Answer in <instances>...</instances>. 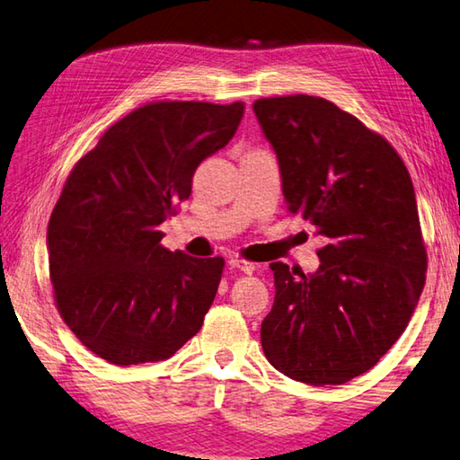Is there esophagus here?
Wrapping results in <instances>:
<instances>
[{"label": "esophagus", "instance_id": "obj_1", "mask_svg": "<svg viewBox=\"0 0 460 460\" xmlns=\"http://www.w3.org/2000/svg\"><path fill=\"white\" fill-rule=\"evenodd\" d=\"M228 264L232 268H238V270L244 272V274H252L256 270L254 262H248V260H242V258H230Z\"/></svg>", "mask_w": 460, "mask_h": 460}]
</instances>
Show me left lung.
Here are the masks:
<instances>
[{
    "label": "left lung",
    "mask_w": 460,
    "mask_h": 460,
    "mask_svg": "<svg viewBox=\"0 0 460 460\" xmlns=\"http://www.w3.org/2000/svg\"><path fill=\"white\" fill-rule=\"evenodd\" d=\"M252 108L279 158L286 208L328 240L314 274L270 264L262 350L298 383L344 385L385 357L419 305L427 248L412 180L383 136L332 102L294 93Z\"/></svg>",
    "instance_id": "8db88e82"
}]
</instances>
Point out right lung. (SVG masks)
Here are the masks:
<instances>
[{
    "mask_svg": "<svg viewBox=\"0 0 460 460\" xmlns=\"http://www.w3.org/2000/svg\"><path fill=\"white\" fill-rule=\"evenodd\" d=\"M242 116V102L146 103L69 172L48 224L49 279L64 323L100 358L166 360L202 328L224 258L170 252L158 226Z\"/></svg>",
    "mask_w": 460,
    "mask_h": 460,
    "instance_id": "obj_1",
    "label": "right lung"
}]
</instances>
